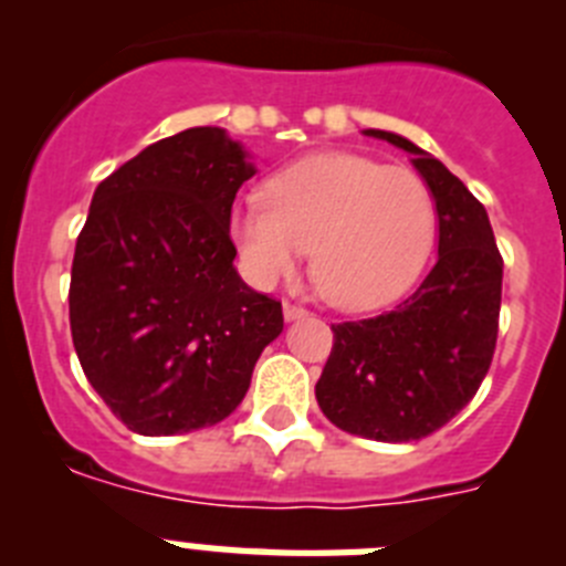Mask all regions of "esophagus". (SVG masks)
<instances>
[{"instance_id": "obj_1", "label": "esophagus", "mask_w": 566, "mask_h": 566, "mask_svg": "<svg viewBox=\"0 0 566 566\" xmlns=\"http://www.w3.org/2000/svg\"><path fill=\"white\" fill-rule=\"evenodd\" d=\"M306 308L303 306H294V303H283V317H286V323H294V319H303L306 317Z\"/></svg>"}]
</instances>
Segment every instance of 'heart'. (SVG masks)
Returning a JSON list of instances; mask_svg holds the SVG:
<instances>
[{
  "label": "heart",
  "mask_w": 566,
  "mask_h": 566,
  "mask_svg": "<svg viewBox=\"0 0 566 566\" xmlns=\"http://www.w3.org/2000/svg\"><path fill=\"white\" fill-rule=\"evenodd\" d=\"M266 203L229 218L238 258L260 289L312 274L345 312L391 306L417 283L437 238V207L417 172L359 153H312L266 181Z\"/></svg>",
  "instance_id": "1"
}]
</instances>
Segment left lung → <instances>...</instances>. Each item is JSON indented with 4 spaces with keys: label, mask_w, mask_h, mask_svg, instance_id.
<instances>
[{
    "label": "left lung",
    "mask_w": 566,
    "mask_h": 566,
    "mask_svg": "<svg viewBox=\"0 0 566 566\" xmlns=\"http://www.w3.org/2000/svg\"><path fill=\"white\" fill-rule=\"evenodd\" d=\"M363 133L411 155L437 207L439 258L394 312L332 326V357L314 394L339 431L417 442L476 397L496 348L504 263L488 212L451 169L405 135Z\"/></svg>",
    "instance_id": "1"
}]
</instances>
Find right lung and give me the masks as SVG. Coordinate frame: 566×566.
<instances>
[{
    "instance_id": "1",
    "label": "right lung",
    "mask_w": 566,
    "mask_h": 566,
    "mask_svg": "<svg viewBox=\"0 0 566 566\" xmlns=\"http://www.w3.org/2000/svg\"><path fill=\"white\" fill-rule=\"evenodd\" d=\"M258 172L223 127L149 144L90 201L70 274V332L90 385L142 437L209 428L243 402L283 332L277 300L234 269V195Z\"/></svg>"
}]
</instances>
